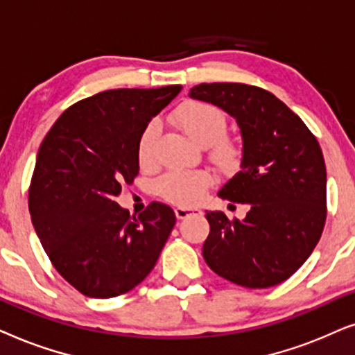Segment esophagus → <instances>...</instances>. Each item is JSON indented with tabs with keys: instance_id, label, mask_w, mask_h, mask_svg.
<instances>
[{
	"instance_id": "34e87169",
	"label": "esophagus",
	"mask_w": 355,
	"mask_h": 355,
	"mask_svg": "<svg viewBox=\"0 0 355 355\" xmlns=\"http://www.w3.org/2000/svg\"><path fill=\"white\" fill-rule=\"evenodd\" d=\"M198 214H201L200 209H190V207H177V209H175V216H177L178 219H187V217Z\"/></svg>"
}]
</instances>
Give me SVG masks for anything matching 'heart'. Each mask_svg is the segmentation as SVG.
<instances>
[{"mask_svg": "<svg viewBox=\"0 0 355 355\" xmlns=\"http://www.w3.org/2000/svg\"><path fill=\"white\" fill-rule=\"evenodd\" d=\"M177 126L200 146L214 144L217 164L230 167L240 157V149L234 141L224 138L227 133V118L219 107L202 101H190L175 112ZM159 135L157 121L146 126L138 141V160L144 168L155 164V141ZM214 183V177L206 170L170 172L159 182V193L164 200L180 206H195L205 198Z\"/></svg>", "mask_w": 355, "mask_h": 355, "instance_id": "obj_1", "label": "heart"}]
</instances>
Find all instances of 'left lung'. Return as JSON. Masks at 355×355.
<instances>
[{"label":"left lung","mask_w":355,"mask_h":355,"mask_svg":"<svg viewBox=\"0 0 355 355\" xmlns=\"http://www.w3.org/2000/svg\"><path fill=\"white\" fill-rule=\"evenodd\" d=\"M190 97L237 120L243 150L219 196L248 205L243 220L211 211L202 257L212 271L248 289L289 279L306 261L326 220V167L315 135L271 92L242 83L200 84Z\"/></svg>","instance_id":"obj_1"}]
</instances>
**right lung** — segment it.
<instances>
[{
	"label": "right lung",
	"instance_id": "right-lung-1",
	"mask_svg": "<svg viewBox=\"0 0 355 355\" xmlns=\"http://www.w3.org/2000/svg\"><path fill=\"white\" fill-rule=\"evenodd\" d=\"M182 86L112 89L76 102L42 141L29 211L53 268L76 291L110 299L144 281L172 232L175 212L153 201L138 217L115 196L139 172L138 141Z\"/></svg>",
	"mask_w": 355,
	"mask_h": 355
}]
</instances>
